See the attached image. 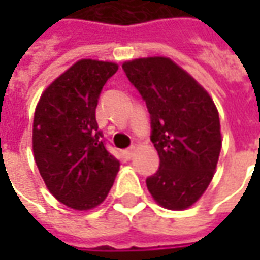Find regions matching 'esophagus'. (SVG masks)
I'll use <instances>...</instances> for the list:
<instances>
[{
  "label": "esophagus",
  "mask_w": 260,
  "mask_h": 260,
  "mask_svg": "<svg viewBox=\"0 0 260 260\" xmlns=\"http://www.w3.org/2000/svg\"><path fill=\"white\" fill-rule=\"evenodd\" d=\"M135 152H136V147L135 146H131L129 149H126V150H125V156H126V157H128V158L134 157V154H135Z\"/></svg>",
  "instance_id": "obj_1"
}]
</instances>
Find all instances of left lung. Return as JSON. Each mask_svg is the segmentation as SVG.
<instances>
[{"label":"left lung","instance_id":"8db88e82","mask_svg":"<svg viewBox=\"0 0 260 260\" xmlns=\"http://www.w3.org/2000/svg\"><path fill=\"white\" fill-rule=\"evenodd\" d=\"M122 68L146 102L160 157L147 189L164 209L185 210L201 199L217 167V107L205 87L167 57L131 59Z\"/></svg>","mask_w":260,"mask_h":260}]
</instances>
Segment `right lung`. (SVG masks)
<instances>
[{"label": "right lung", "mask_w": 260, "mask_h": 260, "mask_svg": "<svg viewBox=\"0 0 260 260\" xmlns=\"http://www.w3.org/2000/svg\"><path fill=\"white\" fill-rule=\"evenodd\" d=\"M117 71L115 62L79 59L46 87L35 111L37 169L50 193L79 212L104 202L119 170L96 121L103 86Z\"/></svg>", "instance_id": "obj_1"}]
</instances>
